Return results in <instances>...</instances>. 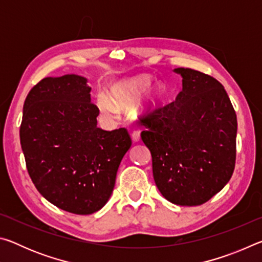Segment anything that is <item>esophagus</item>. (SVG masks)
I'll list each match as a JSON object with an SVG mask.
<instances>
[{"instance_id":"obj_1","label":"esophagus","mask_w":262,"mask_h":262,"mask_svg":"<svg viewBox=\"0 0 262 262\" xmlns=\"http://www.w3.org/2000/svg\"><path fill=\"white\" fill-rule=\"evenodd\" d=\"M141 139V135H140V132L139 130H134L132 133V140L134 142H139Z\"/></svg>"}]
</instances>
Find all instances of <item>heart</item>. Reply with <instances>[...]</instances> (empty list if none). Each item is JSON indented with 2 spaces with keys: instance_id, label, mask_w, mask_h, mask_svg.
Returning <instances> with one entry per match:
<instances>
[{
  "instance_id": "heart-1",
  "label": "heart",
  "mask_w": 262,
  "mask_h": 262,
  "mask_svg": "<svg viewBox=\"0 0 262 262\" xmlns=\"http://www.w3.org/2000/svg\"><path fill=\"white\" fill-rule=\"evenodd\" d=\"M143 94V98L136 106L137 113L150 112L162 104L161 89L152 85V78L149 75H137L115 81L107 89V97L99 96L97 104L101 113L108 118H113L117 108L130 107Z\"/></svg>"
}]
</instances>
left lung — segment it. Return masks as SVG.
Wrapping results in <instances>:
<instances>
[{"instance_id": "8db88e82", "label": "left lung", "mask_w": 262, "mask_h": 262, "mask_svg": "<svg viewBox=\"0 0 262 262\" xmlns=\"http://www.w3.org/2000/svg\"><path fill=\"white\" fill-rule=\"evenodd\" d=\"M183 89L145 120L142 141L152 157L157 188L178 206H200L229 183L236 162L237 117L214 77L176 68Z\"/></svg>"}]
</instances>
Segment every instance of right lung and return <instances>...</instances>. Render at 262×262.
<instances>
[{"instance_id":"1","label":"right lung","mask_w":262,"mask_h":262,"mask_svg":"<svg viewBox=\"0 0 262 262\" xmlns=\"http://www.w3.org/2000/svg\"><path fill=\"white\" fill-rule=\"evenodd\" d=\"M90 91L78 75L41 79L26 97L19 130L35 188L52 205L77 215L106 205L132 145L126 128L97 127L99 110Z\"/></svg>"}]
</instances>
